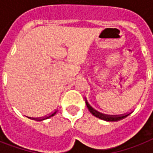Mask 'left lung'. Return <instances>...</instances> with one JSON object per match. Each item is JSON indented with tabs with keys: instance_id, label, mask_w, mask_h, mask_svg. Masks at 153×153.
Listing matches in <instances>:
<instances>
[{
	"instance_id": "left-lung-1",
	"label": "left lung",
	"mask_w": 153,
	"mask_h": 153,
	"mask_svg": "<svg viewBox=\"0 0 153 153\" xmlns=\"http://www.w3.org/2000/svg\"><path fill=\"white\" fill-rule=\"evenodd\" d=\"M86 105L87 108H88L89 111L91 112V114L94 115V117H96L97 118H99L101 120H103V121H120L121 119L125 118L126 117L128 116V115H125V116H108V115H105V114H102L99 112H98L95 109H94L90 105V104L88 103V102L86 100Z\"/></svg>"
}]
</instances>
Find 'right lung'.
Returning <instances> with one entry per match:
<instances>
[{
	"instance_id": "1",
	"label": "right lung",
	"mask_w": 153,
	"mask_h": 153,
	"mask_svg": "<svg viewBox=\"0 0 153 153\" xmlns=\"http://www.w3.org/2000/svg\"><path fill=\"white\" fill-rule=\"evenodd\" d=\"M55 114H56V111H55V113H54V114H51V115H50V116H49V117H46V118H44V119H42V120H44V119H48V118H49V117H51L54 116V115H55ZM42 120H39V121H42Z\"/></svg>"
}]
</instances>
